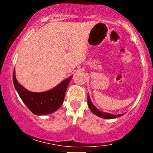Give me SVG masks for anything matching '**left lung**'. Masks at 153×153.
<instances>
[{"label":"left lung","mask_w":153,"mask_h":153,"mask_svg":"<svg viewBox=\"0 0 153 153\" xmlns=\"http://www.w3.org/2000/svg\"><path fill=\"white\" fill-rule=\"evenodd\" d=\"M88 103L89 108H90L91 111H92L95 115L98 116V117H101V118H103V119H115V118H117V117H122V116L124 115V114H120L114 115V114H111L106 113V112L101 111H99L97 108H96V107H95L94 105L93 104L92 102H91L90 97H89V95H88Z\"/></svg>","instance_id":"8db88e82"}]
</instances>
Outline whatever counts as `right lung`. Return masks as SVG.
<instances>
[{"instance_id":"add662e5","label":"right lung","mask_w":153,"mask_h":153,"mask_svg":"<svg viewBox=\"0 0 153 153\" xmlns=\"http://www.w3.org/2000/svg\"><path fill=\"white\" fill-rule=\"evenodd\" d=\"M72 76L50 91L42 93L31 92L19 84L16 78L15 69L13 74V82L16 90L23 102L29 109L36 115H46L57 111L62 106L67 88Z\"/></svg>"}]
</instances>
